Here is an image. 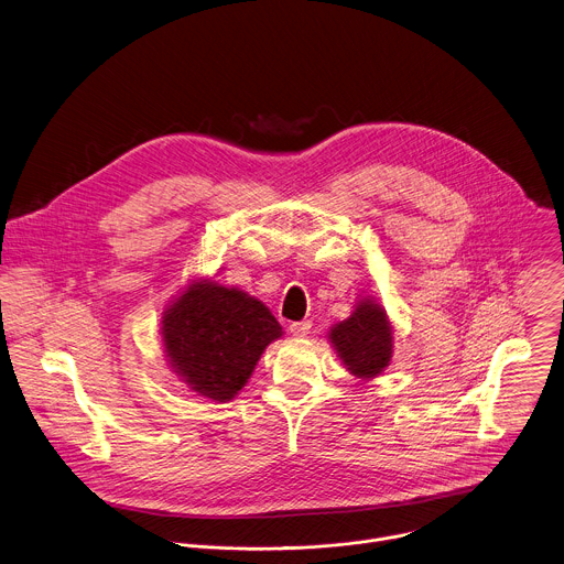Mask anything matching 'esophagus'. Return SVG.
Returning <instances> with one entry per match:
<instances>
[{
    "mask_svg": "<svg viewBox=\"0 0 564 564\" xmlns=\"http://www.w3.org/2000/svg\"><path fill=\"white\" fill-rule=\"evenodd\" d=\"M310 327H312V323H310V321L292 323V325H290V334H292L294 338H303V336H307V334H310Z\"/></svg>",
    "mask_w": 564,
    "mask_h": 564,
    "instance_id": "1",
    "label": "esophagus"
}]
</instances>
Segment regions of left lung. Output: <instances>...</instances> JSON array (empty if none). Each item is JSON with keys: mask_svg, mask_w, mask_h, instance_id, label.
Wrapping results in <instances>:
<instances>
[{"mask_svg": "<svg viewBox=\"0 0 564 564\" xmlns=\"http://www.w3.org/2000/svg\"><path fill=\"white\" fill-rule=\"evenodd\" d=\"M327 340L354 379H379L394 356V325L373 296H358L347 318L327 329Z\"/></svg>", "mask_w": 564, "mask_h": 564, "instance_id": "1", "label": "left lung"}]
</instances>
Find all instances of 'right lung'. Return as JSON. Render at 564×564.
<instances>
[{"mask_svg":"<svg viewBox=\"0 0 564 564\" xmlns=\"http://www.w3.org/2000/svg\"><path fill=\"white\" fill-rule=\"evenodd\" d=\"M161 349L178 381L215 403L232 401L265 347L283 336L272 312L246 290L193 276L161 314Z\"/></svg>","mask_w":564,"mask_h":564,"instance_id":"1","label":"right lung"}]
</instances>
